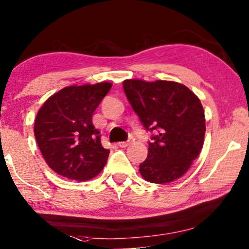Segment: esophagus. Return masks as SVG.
<instances>
[{"mask_svg": "<svg viewBox=\"0 0 249 249\" xmlns=\"http://www.w3.org/2000/svg\"><path fill=\"white\" fill-rule=\"evenodd\" d=\"M134 142V139L133 138H129L127 141H125V142H120L118 143V145L121 146V148H126V146H128L129 144H132V143Z\"/></svg>", "mask_w": 249, "mask_h": 249, "instance_id": "34e87169", "label": "esophagus"}]
</instances>
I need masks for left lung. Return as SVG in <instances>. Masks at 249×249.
I'll list each match as a JSON object with an SVG mask.
<instances>
[{
    "mask_svg": "<svg viewBox=\"0 0 249 249\" xmlns=\"http://www.w3.org/2000/svg\"><path fill=\"white\" fill-rule=\"evenodd\" d=\"M124 92L146 131L155 133L140 163L145 180L167 184L183 176L201 152L205 117L201 101L180 83L125 80Z\"/></svg>",
    "mask_w": 249,
    "mask_h": 249,
    "instance_id": "obj_1",
    "label": "left lung"
}]
</instances>
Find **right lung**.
<instances>
[{
	"label": "right lung",
	"instance_id": "1",
	"mask_svg": "<svg viewBox=\"0 0 249 249\" xmlns=\"http://www.w3.org/2000/svg\"><path fill=\"white\" fill-rule=\"evenodd\" d=\"M110 88L108 82L66 87L41 106L35 121V138L56 174L81 181L103 170L109 150L101 145L92 115Z\"/></svg>",
	"mask_w": 249,
	"mask_h": 249
}]
</instances>
